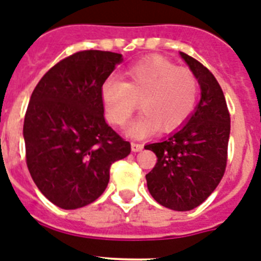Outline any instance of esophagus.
Masks as SVG:
<instances>
[{
    "label": "esophagus",
    "mask_w": 261,
    "mask_h": 261,
    "mask_svg": "<svg viewBox=\"0 0 261 261\" xmlns=\"http://www.w3.org/2000/svg\"><path fill=\"white\" fill-rule=\"evenodd\" d=\"M132 151H141L142 149H144V145L142 144H138V142H132Z\"/></svg>",
    "instance_id": "34e87169"
}]
</instances>
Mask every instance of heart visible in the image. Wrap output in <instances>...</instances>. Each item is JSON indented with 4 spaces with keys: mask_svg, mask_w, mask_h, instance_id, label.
Wrapping results in <instances>:
<instances>
[{
    "mask_svg": "<svg viewBox=\"0 0 261 261\" xmlns=\"http://www.w3.org/2000/svg\"><path fill=\"white\" fill-rule=\"evenodd\" d=\"M125 82L108 78L102 86L106 117L124 126L140 107L144 114L128 133L142 137L159 128L172 132L190 120L199 100V81L190 69L159 56L145 57L124 71Z\"/></svg>",
    "mask_w": 261,
    "mask_h": 261,
    "instance_id": "obj_1",
    "label": "heart"
}]
</instances>
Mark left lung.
<instances>
[{"mask_svg": "<svg viewBox=\"0 0 261 261\" xmlns=\"http://www.w3.org/2000/svg\"><path fill=\"white\" fill-rule=\"evenodd\" d=\"M188 64L201 87V99L188 123L162 142L145 149L156 155L146 175L147 190L158 204L177 212L199 206L222 179L227 163L230 112L216 77L187 53Z\"/></svg>", "mask_w": 261, "mask_h": 261, "instance_id": "1", "label": "left lung"}]
</instances>
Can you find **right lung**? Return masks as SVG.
Returning <instances> with one entry per match:
<instances>
[{"mask_svg": "<svg viewBox=\"0 0 261 261\" xmlns=\"http://www.w3.org/2000/svg\"><path fill=\"white\" fill-rule=\"evenodd\" d=\"M121 60L107 50L73 53L32 91L23 124L26 163L36 187L59 208L95 201L110 181L111 165L130 153L103 115L102 86Z\"/></svg>", "mask_w": 261, "mask_h": 261, "instance_id": "1", "label": "right lung"}]
</instances>
